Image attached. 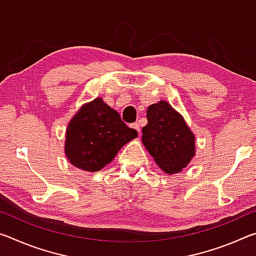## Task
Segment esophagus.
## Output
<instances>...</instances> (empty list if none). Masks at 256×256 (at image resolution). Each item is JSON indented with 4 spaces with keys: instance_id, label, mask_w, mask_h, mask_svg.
<instances>
[{
    "instance_id": "esophagus-1",
    "label": "esophagus",
    "mask_w": 256,
    "mask_h": 256,
    "mask_svg": "<svg viewBox=\"0 0 256 256\" xmlns=\"http://www.w3.org/2000/svg\"><path fill=\"white\" fill-rule=\"evenodd\" d=\"M132 128H136V131H138V133H140V131H141V130H140V124H138V123H133V124H132Z\"/></svg>"
}]
</instances>
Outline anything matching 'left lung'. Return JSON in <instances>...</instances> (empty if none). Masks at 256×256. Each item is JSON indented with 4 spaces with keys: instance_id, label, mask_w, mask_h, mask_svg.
<instances>
[{
    "instance_id": "obj_1",
    "label": "left lung",
    "mask_w": 256,
    "mask_h": 256,
    "mask_svg": "<svg viewBox=\"0 0 256 256\" xmlns=\"http://www.w3.org/2000/svg\"><path fill=\"white\" fill-rule=\"evenodd\" d=\"M142 144L167 174L182 172L196 154V136L178 112L160 100L148 107Z\"/></svg>"
}]
</instances>
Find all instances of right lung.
<instances>
[{"label":"right lung","mask_w":256,"mask_h":256,"mask_svg":"<svg viewBox=\"0 0 256 256\" xmlns=\"http://www.w3.org/2000/svg\"><path fill=\"white\" fill-rule=\"evenodd\" d=\"M138 136L118 112L102 98L82 106L66 128V152L70 162L86 172H99L124 144Z\"/></svg>","instance_id":"right-lung-1"}]
</instances>
